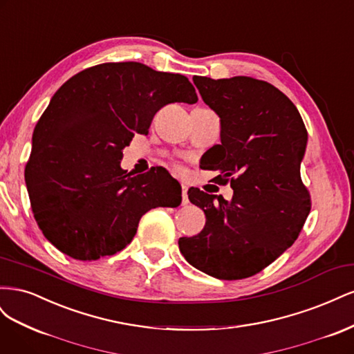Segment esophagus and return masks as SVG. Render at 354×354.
I'll use <instances>...</instances> for the list:
<instances>
[{
	"mask_svg": "<svg viewBox=\"0 0 354 354\" xmlns=\"http://www.w3.org/2000/svg\"><path fill=\"white\" fill-rule=\"evenodd\" d=\"M181 203H183V205H187V203H189L187 186L186 185H181Z\"/></svg>",
	"mask_w": 354,
	"mask_h": 354,
	"instance_id": "esophagus-1",
	"label": "esophagus"
}]
</instances>
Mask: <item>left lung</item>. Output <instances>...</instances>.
Segmentation results:
<instances>
[{
	"label": "left lung",
	"instance_id": "obj_1",
	"mask_svg": "<svg viewBox=\"0 0 354 354\" xmlns=\"http://www.w3.org/2000/svg\"><path fill=\"white\" fill-rule=\"evenodd\" d=\"M202 100L220 116L221 145L205 153V169L233 198L189 189L205 212L196 236L178 248L198 270L223 281L254 276L291 246L312 208L301 164L307 130L295 104L272 84L250 77H194Z\"/></svg>",
	"mask_w": 354,
	"mask_h": 354
}]
</instances>
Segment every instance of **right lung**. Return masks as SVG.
I'll return each instance as SVG.
<instances>
[{"mask_svg":"<svg viewBox=\"0 0 354 354\" xmlns=\"http://www.w3.org/2000/svg\"><path fill=\"white\" fill-rule=\"evenodd\" d=\"M176 102H198L189 80L137 62L84 69L53 95L25 181L38 227L59 251L81 261L113 255L147 211L180 205L181 187L165 168L134 176L120 165L134 133L147 134L155 113Z\"/></svg>","mask_w":354,"mask_h":354,"instance_id":"1","label":"right lung"}]
</instances>
